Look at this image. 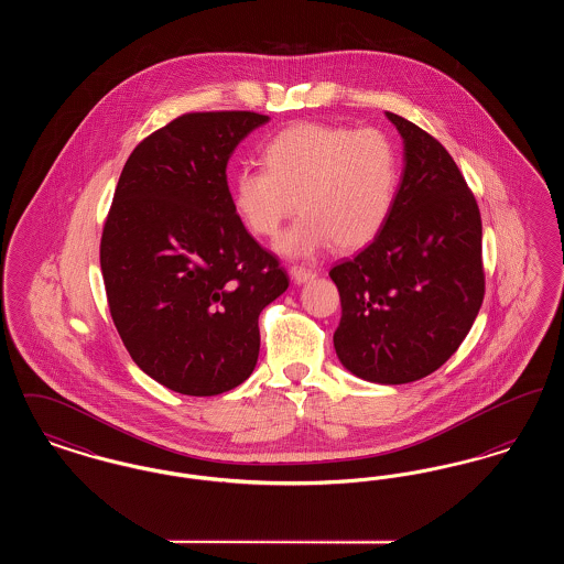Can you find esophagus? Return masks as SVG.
Wrapping results in <instances>:
<instances>
[{
	"mask_svg": "<svg viewBox=\"0 0 564 564\" xmlns=\"http://www.w3.org/2000/svg\"><path fill=\"white\" fill-rule=\"evenodd\" d=\"M290 274H292V279H294V283H297V285L308 283V281H313L317 276L315 270L304 269V267H292Z\"/></svg>",
	"mask_w": 564,
	"mask_h": 564,
	"instance_id": "34e87169",
	"label": "esophagus"
}]
</instances>
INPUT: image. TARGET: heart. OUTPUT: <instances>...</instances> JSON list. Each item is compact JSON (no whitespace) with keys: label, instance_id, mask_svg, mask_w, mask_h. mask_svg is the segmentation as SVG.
Listing matches in <instances>:
<instances>
[{"label":"heart","instance_id":"1","mask_svg":"<svg viewBox=\"0 0 564 564\" xmlns=\"http://www.w3.org/2000/svg\"><path fill=\"white\" fill-rule=\"evenodd\" d=\"M262 166H242L232 182V207L249 232L279 241L290 258H308L332 242L355 251L375 241L398 192L400 161L393 141L376 129L300 122L274 134Z\"/></svg>","mask_w":564,"mask_h":564}]
</instances>
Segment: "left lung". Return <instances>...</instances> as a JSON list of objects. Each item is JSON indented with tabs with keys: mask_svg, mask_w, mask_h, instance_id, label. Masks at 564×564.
<instances>
[{
	"mask_svg": "<svg viewBox=\"0 0 564 564\" xmlns=\"http://www.w3.org/2000/svg\"><path fill=\"white\" fill-rule=\"evenodd\" d=\"M387 118L403 139L402 182L380 235L329 270L343 306L334 349L350 375L403 384L444 366L478 317L482 219L446 148Z\"/></svg>",
	"mask_w": 564,
	"mask_h": 564,
	"instance_id": "obj_1",
	"label": "left lung"
}]
</instances>
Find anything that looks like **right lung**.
<instances>
[{
  "mask_svg": "<svg viewBox=\"0 0 564 564\" xmlns=\"http://www.w3.org/2000/svg\"><path fill=\"white\" fill-rule=\"evenodd\" d=\"M253 111L184 113L124 164L101 237L113 325L134 364L166 389L209 398L245 382L258 317L290 285L245 230L226 166L269 122Z\"/></svg>",
  "mask_w": 564,
  "mask_h": 564,
  "instance_id": "right-lung-1",
  "label": "right lung"
}]
</instances>
